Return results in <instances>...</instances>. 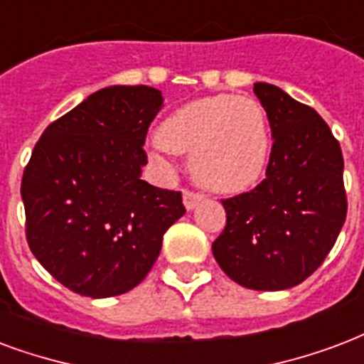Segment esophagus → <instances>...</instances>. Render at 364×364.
Here are the masks:
<instances>
[{
	"instance_id": "obj_1",
	"label": "esophagus",
	"mask_w": 364,
	"mask_h": 364,
	"mask_svg": "<svg viewBox=\"0 0 364 364\" xmlns=\"http://www.w3.org/2000/svg\"><path fill=\"white\" fill-rule=\"evenodd\" d=\"M202 198H204L202 194L193 193V191H185V193H183V204H185V208H187L188 212L198 206V202H202Z\"/></svg>"
}]
</instances>
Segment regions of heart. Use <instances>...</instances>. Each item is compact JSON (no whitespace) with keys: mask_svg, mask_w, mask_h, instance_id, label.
Instances as JSON below:
<instances>
[{"mask_svg":"<svg viewBox=\"0 0 364 364\" xmlns=\"http://www.w3.org/2000/svg\"><path fill=\"white\" fill-rule=\"evenodd\" d=\"M158 145L191 154L188 170L200 187L238 194L256 185L271 158V129L256 99L231 93L185 102L162 120Z\"/></svg>","mask_w":364,"mask_h":364,"instance_id":"heart-1","label":"heart"}]
</instances>
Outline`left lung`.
<instances>
[{
  "instance_id": "obj_1",
  "label": "left lung",
  "mask_w": 364,
  "mask_h": 364,
  "mask_svg": "<svg viewBox=\"0 0 364 364\" xmlns=\"http://www.w3.org/2000/svg\"><path fill=\"white\" fill-rule=\"evenodd\" d=\"M273 149L265 179L227 198L225 231L212 244L219 267L250 290H287L328 256L342 231L348 200L343 156L326 122L277 85L257 82Z\"/></svg>"
}]
</instances>
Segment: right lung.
I'll use <instances>...</instances> for the list:
<instances>
[{"mask_svg": "<svg viewBox=\"0 0 364 364\" xmlns=\"http://www.w3.org/2000/svg\"><path fill=\"white\" fill-rule=\"evenodd\" d=\"M164 107L149 85L95 91L47 127L22 176L26 238L36 259L72 292L110 298L145 279L181 193L141 179L146 129Z\"/></svg>", "mask_w": 364, "mask_h": 364, "instance_id": "right-lung-1", "label": "right lung"}]
</instances>
